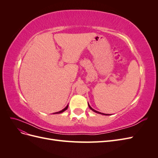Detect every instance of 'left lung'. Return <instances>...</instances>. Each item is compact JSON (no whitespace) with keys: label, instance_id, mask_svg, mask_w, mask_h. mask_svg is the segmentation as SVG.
<instances>
[{"label":"left lung","instance_id":"8db88e82","mask_svg":"<svg viewBox=\"0 0 158 158\" xmlns=\"http://www.w3.org/2000/svg\"><path fill=\"white\" fill-rule=\"evenodd\" d=\"M88 106H89V109H91V110H92V111H94V112H95V113H99V114H103V115H109L108 114H104V113H100V112H99V111H95V109H94L92 107H91L89 105V103H88Z\"/></svg>","mask_w":158,"mask_h":158}]
</instances>
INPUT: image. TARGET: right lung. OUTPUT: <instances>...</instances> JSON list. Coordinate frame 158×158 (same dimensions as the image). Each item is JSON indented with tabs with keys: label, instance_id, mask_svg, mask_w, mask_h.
<instances>
[{
	"label": "right lung",
	"instance_id": "obj_1",
	"mask_svg": "<svg viewBox=\"0 0 158 158\" xmlns=\"http://www.w3.org/2000/svg\"><path fill=\"white\" fill-rule=\"evenodd\" d=\"M68 107H69V105H67V106H66L65 108H64L63 110H61V111H59V112H56V113H54L53 114H59V113H63V112H64V111H66V110L68 109Z\"/></svg>",
	"mask_w": 158,
	"mask_h": 158
}]
</instances>
